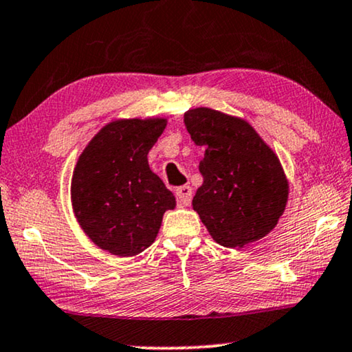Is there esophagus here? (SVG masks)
<instances>
[{
    "mask_svg": "<svg viewBox=\"0 0 352 352\" xmlns=\"http://www.w3.org/2000/svg\"><path fill=\"white\" fill-rule=\"evenodd\" d=\"M175 195H177V203L180 206H188L191 203V198H193V190H191L190 185H184L177 188Z\"/></svg>",
    "mask_w": 352,
    "mask_h": 352,
    "instance_id": "esophagus-1",
    "label": "esophagus"
}]
</instances>
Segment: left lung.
<instances>
[{
    "label": "left lung",
    "instance_id": "1",
    "mask_svg": "<svg viewBox=\"0 0 352 352\" xmlns=\"http://www.w3.org/2000/svg\"><path fill=\"white\" fill-rule=\"evenodd\" d=\"M191 140L204 146L203 185L193 209L210 236L243 248L274 230L288 201V180L277 154L240 117L196 107L185 112Z\"/></svg>",
    "mask_w": 352,
    "mask_h": 352
}]
</instances>
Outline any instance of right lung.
<instances>
[{
    "label": "right lung",
    "instance_id": "right-lung-1",
    "mask_svg": "<svg viewBox=\"0 0 352 352\" xmlns=\"http://www.w3.org/2000/svg\"><path fill=\"white\" fill-rule=\"evenodd\" d=\"M167 120L119 119L87 144L74 168L70 198L88 238L111 254L129 257L151 246L175 196L149 168L148 153Z\"/></svg>",
    "mask_w": 352,
    "mask_h": 352
}]
</instances>
